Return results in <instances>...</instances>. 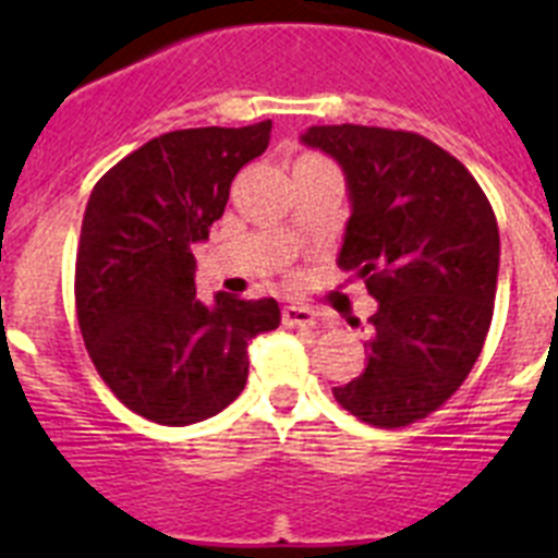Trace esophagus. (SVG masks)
<instances>
[{
	"label": "esophagus",
	"mask_w": 558,
	"mask_h": 558,
	"mask_svg": "<svg viewBox=\"0 0 558 558\" xmlns=\"http://www.w3.org/2000/svg\"><path fill=\"white\" fill-rule=\"evenodd\" d=\"M282 322L284 327H315L318 324V313L304 304H290V307L282 310Z\"/></svg>",
	"instance_id": "esophagus-1"
}]
</instances>
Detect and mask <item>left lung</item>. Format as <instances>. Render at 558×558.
I'll list each match as a JSON object with an SVG mask.
<instances>
[{
	"mask_svg": "<svg viewBox=\"0 0 558 558\" xmlns=\"http://www.w3.org/2000/svg\"><path fill=\"white\" fill-rule=\"evenodd\" d=\"M302 142L347 175L338 265L377 299L366 368L332 393L366 425L405 427L445 405L481 354L500 268L495 211L472 172L418 133L313 125Z\"/></svg>",
	"mask_w": 558,
	"mask_h": 558,
	"instance_id": "8db88e82",
	"label": "left lung"
}]
</instances>
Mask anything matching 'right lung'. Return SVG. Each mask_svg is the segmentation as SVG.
I'll return each instance as SVG.
<instances>
[{
    "instance_id": "1",
    "label": "right lung",
    "mask_w": 558,
    "mask_h": 558,
    "mask_svg": "<svg viewBox=\"0 0 558 558\" xmlns=\"http://www.w3.org/2000/svg\"><path fill=\"white\" fill-rule=\"evenodd\" d=\"M270 142V120L161 133L92 190L75 265L88 357L113 397L156 425L184 427L231 405L248 340L279 327L274 299L195 295V243L209 240L231 181Z\"/></svg>"
}]
</instances>
